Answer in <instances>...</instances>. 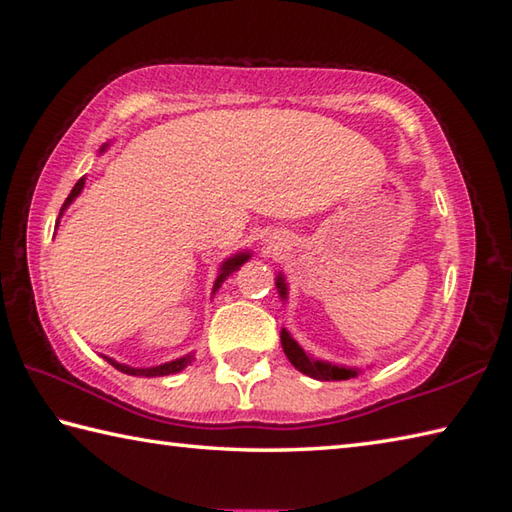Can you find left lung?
I'll list each match as a JSON object with an SVG mask.
<instances>
[{
    "label": "left lung",
    "instance_id": "1",
    "mask_svg": "<svg viewBox=\"0 0 512 512\" xmlns=\"http://www.w3.org/2000/svg\"><path fill=\"white\" fill-rule=\"evenodd\" d=\"M275 286H277V293H280V300L286 302L288 300V284H286V277L282 273H277ZM280 340H282V349L286 353V358L291 360V365L297 371H302V374L311 376L315 380H349V378H356L360 374L358 367H345V365H336V362L313 358L311 353H306L300 345H297V340H293V336L286 329H282Z\"/></svg>",
    "mask_w": 512,
    "mask_h": 512
}]
</instances>
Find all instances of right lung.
Returning <instances> with one entry per match:
<instances>
[{
	"mask_svg": "<svg viewBox=\"0 0 512 512\" xmlns=\"http://www.w3.org/2000/svg\"><path fill=\"white\" fill-rule=\"evenodd\" d=\"M107 147H109V143H105L100 147V154L102 152H107ZM85 176H82V179L73 185V190H71V194L67 197V201H64V206H62V210H60V217H62V212L67 210L73 201H76V197L78 194L82 192V188H85ZM60 221V219H58ZM253 257V253H248V250H241V253H235L232 257H228L224 264L219 266V271H217V280H215V286H212V295H215L219 288H221V284H224L228 277L237 271V268L241 266V264H246L248 259ZM105 360L109 362L111 367H116L118 371H123V374H129V376H145V378H154V376H170V374H179V371H183L185 367L190 365V362L194 360V353H188V356H181V358H176V360H170V362H163V365H156V367H129V365H123V362H116L114 358H109V356H105Z\"/></svg>",
	"mask_w": 512,
	"mask_h": 512,
	"instance_id": "obj_1",
	"label": "right lung"
}]
</instances>
